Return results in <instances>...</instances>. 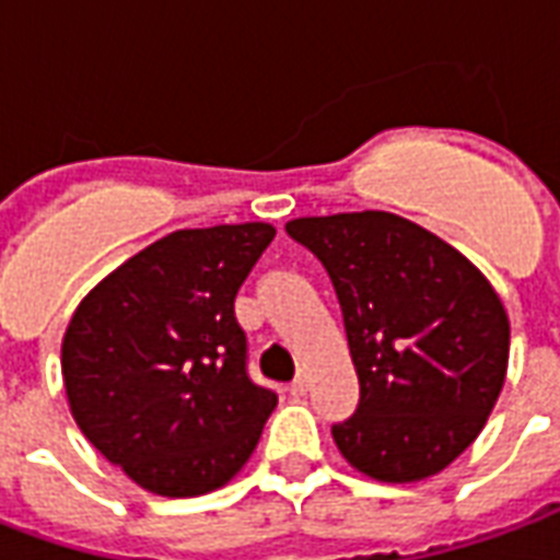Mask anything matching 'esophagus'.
Returning <instances> with one entry per match:
<instances>
[{
  "label": "esophagus",
  "mask_w": 560,
  "mask_h": 560,
  "mask_svg": "<svg viewBox=\"0 0 560 560\" xmlns=\"http://www.w3.org/2000/svg\"><path fill=\"white\" fill-rule=\"evenodd\" d=\"M305 392H308V374H305V371H300V374H296V380L291 383V395L302 397Z\"/></svg>",
  "instance_id": "esophagus-1"
}]
</instances>
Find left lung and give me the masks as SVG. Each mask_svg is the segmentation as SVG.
Listing matches in <instances>:
<instances>
[{
	"label": "left lung",
	"mask_w": 560,
	"mask_h": 560,
	"mask_svg": "<svg viewBox=\"0 0 560 560\" xmlns=\"http://www.w3.org/2000/svg\"><path fill=\"white\" fill-rule=\"evenodd\" d=\"M343 314L359 407L335 424L343 459L385 483L436 475L469 448L501 395L511 323L487 276L445 240L385 210L302 217Z\"/></svg>",
	"instance_id": "left-lung-1"
}]
</instances>
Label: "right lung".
Listing matches in <instances>:
<instances>
[{"label": "right lung", "instance_id": "obj_1", "mask_svg": "<svg viewBox=\"0 0 560 560\" xmlns=\"http://www.w3.org/2000/svg\"><path fill=\"white\" fill-rule=\"evenodd\" d=\"M276 237L267 222L184 228L124 260L80 302L61 341L70 412L142 490L225 487L279 397L252 383L240 284Z\"/></svg>", "mask_w": 560, "mask_h": 560}]
</instances>
